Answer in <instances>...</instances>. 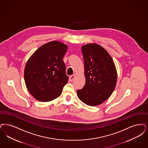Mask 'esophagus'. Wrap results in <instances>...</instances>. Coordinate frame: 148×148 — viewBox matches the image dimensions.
I'll use <instances>...</instances> for the list:
<instances>
[{"label":"esophagus","mask_w":148,"mask_h":148,"mask_svg":"<svg viewBox=\"0 0 148 148\" xmlns=\"http://www.w3.org/2000/svg\"><path fill=\"white\" fill-rule=\"evenodd\" d=\"M75 77V74H73V75H71V76L70 77H69V80H70L71 82H72V81L74 80V79Z\"/></svg>","instance_id":"obj_1"}]
</instances>
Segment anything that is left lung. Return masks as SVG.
<instances>
[{
	"instance_id": "left-lung-1",
	"label": "left lung",
	"mask_w": 148,
	"mask_h": 148,
	"mask_svg": "<svg viewBox=\"0 0 148 148\" xmlns=\"http://www.w3.org/2000/svg\"><path fill=\"white\" fill-rule=\"evenodd\" d=\"M85 84L77 90L79 99L91 106L100 105L112 94L117 74L112 57L99 45L90 43L82 47Z\"/></svg>"
}]
</instances>
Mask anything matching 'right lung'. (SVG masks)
Listing matches in <instances>:
<instances>
[{
    "mask_svg": "<svg viewBox=\"0 0 148 148\" xmlns=\"http://www.w3.org/2000/svg\"><path fill=\"white\" fill-rule=\"evenodd\" d=\"M68 46L53 41L38 48L28 59L24 70L26 88L36 100L48 102L58 97L68 83L63 58Z\"/></svg>",
    "mask_w": 148,
    "mask_h": 148,
    "instance_id": "1",
    "label": "right lung"
}]
</instances>
